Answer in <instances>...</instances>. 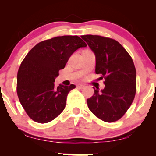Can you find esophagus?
<instances>
[{
  "mask_svg": "<svg viewBox=\"0 0 156 156\" xmlns=\"http://www.w3.org/2000/svg\"><path fill=\"white\" fill-rule=\"evenodd\" d=\"M76 87L79 89H82L84 88V85H83V84H78V85L76 86Z\"/></svg>",
  "mask_w": 156,
  "mask_h": 156,
  "instance_id": "1",
  "label": "esophagus"
}]
</instances>
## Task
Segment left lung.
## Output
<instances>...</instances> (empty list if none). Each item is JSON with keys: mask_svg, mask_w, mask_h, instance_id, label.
<instances>
[{"mask_svg": "<svg viewBox=\"0 0 156 156\" xmlns=\"http://www.w3.org/2000/svg\"><path fill=\"white\" fill-rule=\"evenodd\" d=\"M95 55L96 74L104 78L105 88L87 99L89 110L106 122L117 121L130 108L136 90V72L129 53L117 41L98 35H83Z\"/></svg>", "mask_w": 156, "mask_h": 156, "instance_id": "obj_1", "label": "left lung"}]
</instances>
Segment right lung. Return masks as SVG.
I'll return each mask as SVG.
<instances>
[{
    "label": "right lung",
    "mask_w": 156,
    "mask_h": 156,
    "mask_svg": "<svg viewBox=\"0 0 156 156\" xmlns=\"http://www.w3.org/2000/svg\"><path fill=\"white\" fill-rule=\"evenodd\" d=\"M86 46L78 36H62L40 42L28 52L17 73V92L31 119L47 123L63 112L68 93L76 86L55 87V79L71 55Z\"/></svg>",
    "instance_id": "add662e5"
}]
</instances>
